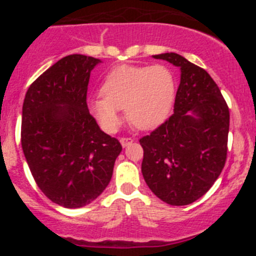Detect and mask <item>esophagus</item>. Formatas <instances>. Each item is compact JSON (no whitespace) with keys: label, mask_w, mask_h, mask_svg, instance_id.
Segmentation results:
<instances>
[{"label":"esophagus","mask_w":256,"mask_h":256,"mask_svg":"<svg viewBox=\"0 0 256 256\" xmlns=\"http://www.w3.org/2000/svg\"><path fill=\"white\" fill-rule=\"evenodd\" d=\"M120 142L122 144V147H128V144H131L134 142V140L131 138H121Z\"/></svg>","instance_id":"34e87169"}]
</instances>
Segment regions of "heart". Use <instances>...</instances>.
<instances>
[{
	"instance_id": "1",
	"label": "heart",
	"mask_w": 256,
	"mask_h": 256,
	"mask_svg": "<svg viewBox=\"0 0 256 256\" xmlns=\"http://www.w3.org/2000/svg\"><path fill=\"white\" fill-rule=\"evenodd\" d=\"M102 96L89 100V110L105 131L120 125L118 110L140 130L161 125L176 98V78L164 66H118L102 80Z\"/></svg>"
}]
</instances>
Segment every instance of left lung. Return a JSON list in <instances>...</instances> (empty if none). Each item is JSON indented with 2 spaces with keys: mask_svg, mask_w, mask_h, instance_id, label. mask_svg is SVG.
I'll list each match as a JSON object with an SVG mask.
<instances>
[{
  "mask_svg": "<svg viewBox=\"0 0 256 256\" xmlns=\"http://www.w3.org/2000/svg\"><path fill=\"white\" fill-rule=\"evenodd\" d=\"M180 69L174 115L140 138L141 171L154 196L187 206L208 192L226 160L229 109L210 76L177 53L154 56Z\"/></svg>",
  "mask_w": 256,
  "mask_h": 256,
  "instance_id": "obj_1",
  "label": "left lung"
}]
</instances>
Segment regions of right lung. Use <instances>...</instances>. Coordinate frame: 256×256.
<instances>
[{
    "instance_id": "right-lung-1",
    "label": "right lung",
    "mask_w": 256,
    "mask_h": 256,
    "mask_svg": "<svg viewBox=\"0 0 256 256\" xmlns=\"http://www.w3.org/2000/svg\"><path fill=\"white\" fill-rule=\"evenodd\" d=\"M100 59L62 58L26 92L20 144L40 190L53 203L80 208L109 184L118 140L100 130L86 105L90 72Z\"/></svg>"
}]
</instances>
